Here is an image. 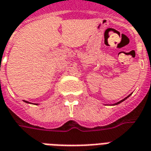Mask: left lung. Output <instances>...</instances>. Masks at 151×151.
I'll list each match as a JSON object with an SVG mask.
<instances>
[{"instance_id": "1", "label": "left lung", "mask_w": 151, "mask_h": 151, "mask_svg": "<svg viewBox=\"0 0 151 151\" xmlns=\"http://www.w3.org/2000/svg\"><path fill=\"white\" fill-rule=\"evenodd\" d=\"M130 95H131V93H130V94H129V95L127 96V97H126V98H124V99H122V100H121V101H118V102H116V103H114V104H112V105H110V106H115V105H118V104L121 103V102H122V101H125V100H126V99H127V98H129V96H130Z\"/></svg>"}]
</instances>
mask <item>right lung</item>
Instances as JSON below:
<instances>
[{
  "instance_id": "right-lung-1",
  "label": "right lung",
  "mask_w": 151,
  "mask_h": 151,
  "mask_svg": "<svg viewBox=\"0 0 151 151\" xmlns=\"http://www.w3.org/2000/svg\"><path fill=\"white\" fill-rule=\"evenodd\" d=\"M23 101H24V102H26V103H29V104H33V103H31V102H29V101H24V100H23ZM35 105H38V104H35Z\"/></svg>"
}]
</instances>
